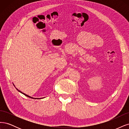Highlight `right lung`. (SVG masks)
I'll list each match as a JSON object with an SVG mask.
<instances>
[{"mask_svg": "<svg viewBox=\"0 0 129 129\" xmlns=\"http://www.w3.org/2000/svg\"><path fill=\"white\" fill-rule=\"evenodd\" d=\"M16 89H17L18 91H19V92H20V93H22L23 94H24V95H25V96H27V97H28V98H31V99H34V98H32V97H31V96H28V95H26V94H24V93H23L22 92H21V91H20V90H19L17 88H16ZM39 99V98H38V99Z\"/></svg>", "mask_w": 129, "mask_h": 129, "instance_id": "obj_1", "label": "right lung"}]
</instances>
